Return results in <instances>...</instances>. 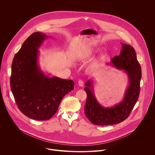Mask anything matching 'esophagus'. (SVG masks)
Wrapping results in <instances>:
<instances>
[{
    "label": "esophagus",
    "mask_w": 155,
    "mask_h": 155,
    "mask_svg": "<svg viewBox=\"0 0 155 155\" xmlns=\"http://www.w3.org/2000/svg\"><path fill=\"white\" fill-rule=\"evenodd\" d=\"M78 85L80 86H83V85H84V84H83V81H82V80H79L78 81Z\"/></svg>",
    "instance_id": "34e87169"
}]
</instances>
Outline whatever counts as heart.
Returning <instances> with one entry per match:
<instances>
[{
    "instance_id": "b5f03b06",
    "label": "heart",
    "mask_w": 155,
    "mask_h": 155,
    "mask_svg": "<svg viewBox=\"0 0 155 155\" xmlns=\"http://www.w3.org/2000/svg\"><path fill=\"white\" fill-rule=\"evenodd\" d=\"M93 53V50L92 49H87L86 50L84 51V52L83 53L82 55H81V58L83 59H88L89 58H90L91 56V55ZM97 61H94L92 64L90 65V68L91 69H93L96 68V66L97 65Z\"/></svg>"
}]
</instances>
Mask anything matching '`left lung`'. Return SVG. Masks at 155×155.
Segmentation results:
<instances>
[{
  "instance_id": "left-lung-1",
  "label": "left lung",
  "mask_w": 155,
  "mask_h": 155,
  "mask_svg": "<svg viewBox=\"0 0 155 155\" xmlns=\"http://www.w3.org/2000/svg\"><path fill=\"white\" fill-rule=\"evenodd\" d=\"M122 50L119 56L111 59L114 67L124 70L129 78V86L126 91L123 100L112 107L104 108L97 101L93 91L91 81L86 83L84 91L87 94L84 106V113L92 123L99 126L118 124L125 120L130 115L136 105L140 93V82L142 70L137 59L134 48L125 43H121Z\"/></svg>"
}]
</instances>
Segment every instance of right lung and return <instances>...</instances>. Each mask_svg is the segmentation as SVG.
<instances>
[{
    "mask_svg": "<svg viewBox=\"0 0 155 155\" xmlns=\"http://www.w3.org/2000/svg\"><path fill=\"white\" fill-rule=\"evenodd\" d=\"M47 35L34 32L23 43L12 64L10 87L20 111L39 121L48 120L57 112L74 82L45 75L38 65V48Z\"/></svg>",
    "mask_w": 155,
    "mask_h": 155,
    "instance_id": "obj_1",
    "label": "right lung"
}]
</instances>
